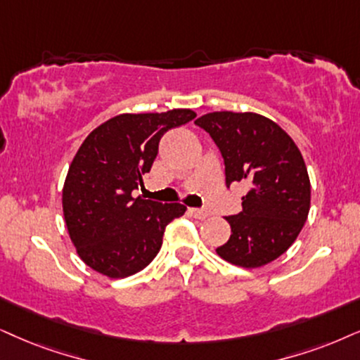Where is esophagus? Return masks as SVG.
Returning a JSON list of instances; mask_svg holds the SVG:
<instances>
[{"label":"esophagus","instance_id":"esophagus-1","mask_svg":"<svg viewBox=\"0 0 360 360\" xmlns=\"http://www.w3.org/2000/svg\"><path fill=\"white\" fill-rule=\"evenodd\" d=\"M189 212L193 214L195 219H206V217H209V211H206V209H189Z\"/></svg>","mask_w":360,"mask_h":360}]
</instances>
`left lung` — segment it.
Returning <instances> with one entry per match:
<instances>
[{
    "mask_svg": "<svg viewBox=\"0 0 360 360\" xmlns=\"http://www.w3.org/2000/svg\"><path fill=\"white\" fill-rule=\"evenodd\" d=\"M224 158L226 184L245 181L243 211L227 216L231 238L216 252L252 269L284 254L297 239L311 207V181L290 136L256 112L216 111L194 121Z\"/></svg>",
    "mask_w": 360,
    "mask_h": 360,
    "instance_id": "1",
    "label": "left lung"
}]
</instances>
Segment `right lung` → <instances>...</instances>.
<instances>
[{"mask_svg":"<svg viewBox=\"0 0 360 360\" xmlns=\"http://www.w3.org/2000/svg\"><path fill=\"white\" fill-rule=\"evenodd\" d=\"M194 117L191 109L120 115L81 144L63 188V212L76 252L91 269L121 279L156 257L166 226L186 206L133 198V191L151 171L162 134Z\"/></svg>","mask_w":360,"mask_h":360,"instance_id":"add662e5","label":"right lung"}]
</instances>
